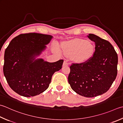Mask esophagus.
<instances>
[{
	"instance_id": "obj_1",
	"label": "esophagus",
	"mask_w": 123,
	"mask_h": 123,
	"mask_svg": "<svg viewBox=\"0 0 123 123\" xmlns=\"http://www.w3.org/2000/svg\"><path fill=\"white\" fill-rule=\"evenodd\" d=\"M69 63L68 62V60H65L63 62V66H68Z\"/></svg>"
}]
</instances>
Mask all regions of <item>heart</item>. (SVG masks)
<instances>
[{
	"label": "heart",
	"mask_w": 123,
	"mask_h": 123,
	"mask_svg": "<svg viewBox=\"0 0 123 123\" xmlns=\"http://www.w3.org/2000/svg\"><path fill=\"white\" fill-rule=\"evenodd\" d=\"M62 49L66 55H72L77 62H84L90 59L94 53V46L90 42L81 39H75L63 43Z\"/></svg>",
	"instance_id": "heart-1"
}]
</instances>
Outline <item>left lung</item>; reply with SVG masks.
Here are the masks:
<instances>
[{
	"mask_svg": "<svg viewBox=\"0 0 123 123\" xmlns=\"http://www.w3.org/2000/svg\"><path fill=\"white\" fill-rule=\"evenodd\" d=\"M87 37L95 43V52L87 61L73 63L68 82L78 94L93 98L109 90L117 74L118 55L108 41L90 33Z\"/></svg>",
	"mask_w": 123,
	"mask_h": 123,
	"instance_id": "obj_1",
	"label": "left lung"
}]
</instances>
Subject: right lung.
Here are the masks:
<instances>
[{
	"instance_id": "1",
	"label": "right lung",
	"mask_w": 123,
	"mask_h": 123,
	"mask_svg": "<svg viewBox=\"0 0 123 123\" xmlns=\"http://www.w3.org/2000/svg\"><path fill=\"white\" fill-rule=\"evenodd\" d=\"M52 38L38 33H24L13 38L6 48L4 74L9 87L19 95L31 97L44 92L53 74L62 68L63 60L50 63L35 59Z\"/></svg>"
}]
</instances>
